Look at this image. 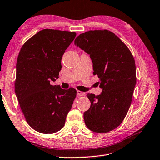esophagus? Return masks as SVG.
I'll return each instance as SVG.
<instances>
[{
    "label": "esophagus",
    "mask_w": 160,
    "mask_h": 160,
    "mask_svg": "<svg viewBox=\"0 0 160 160\" xmlns=\"http://www.w3.org/2000/svg\"><path fill=\"white\" fill-rule=\"evenodd\" d=\"M77 94L78 96H83L85 95V93H84V92H82L81 91L77 90Z\"/></svg>",
    "instance_id": "1"
}]
</instances>
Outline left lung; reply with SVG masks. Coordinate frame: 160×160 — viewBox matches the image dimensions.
Here are the masks:
<instances>
[{"instance_id":"left-lung-1","label":"left lung","mask_w":160,"mask_h":160,"mask_svg":"<svg viewBox=\"0 0 160 160\" xmlns=\"http://www.w3.org/2000/svg\"><path fill=\"white\" fill-rule=\"evenodd\" d=\"M75 45L90 55L93 74L100 80L101 93L88 94L89 109L83 114L92 132L107 133L122 123L132 103L136 84V69L132 52L120 38L108 30L89 31Z\"/></svg>"}]
</instances>
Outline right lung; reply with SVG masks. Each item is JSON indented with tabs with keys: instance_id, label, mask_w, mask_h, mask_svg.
I'll use <instances>...</instances> for the list:
<instances>
[{
	"instance_id": "right-lung-1",
	"label": "right lung",
	"mask_w": 160,
	"mask_h": 160,
	"mask_svg": "<svg viewBox=\"0 0 160 160\" xmlns=\"http://www.w3.org/2000/svg\"><path fill=\"white\" fill-rule=\"evenodd\" d=\"M75 36V32L43 29L18 53L15 93L27 122L39 133H53L63 128L76 98L75 89L50 83L59 78L62 57Z\"/></svg>"
}]
</instances>
